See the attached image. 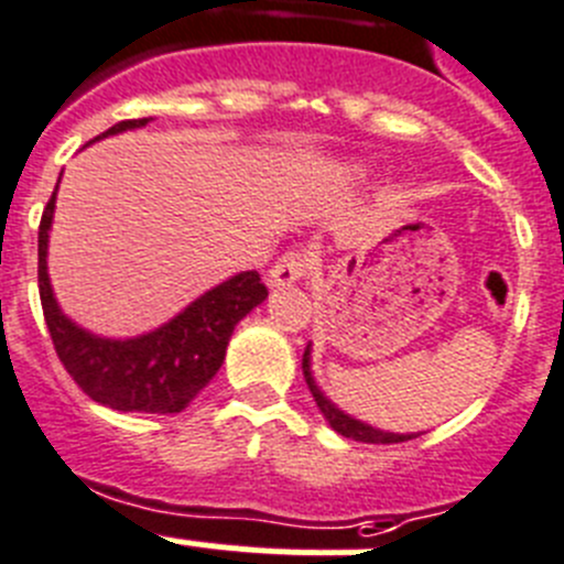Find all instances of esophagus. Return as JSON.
Instances as JSON below:
<instances>
[{"label":"esophagus","mask_w":564,"mask_h":564,"mask_svg":"<svg viewBox=\"0 0 564 564\" xmlns=\"http://www.w3.org/2000/svg\"><path fill=\"white\" fill-rule=\"evenodd\" d=\"M307 257L299 254V251H291V254H285L282 260L276 262V265L268 271V288H291L296 285L299 279L307 276Z\"/></svg>","instance_id":"1"}]
</instances>
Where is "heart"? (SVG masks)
I'll use <instances>...</instances> for the list:
<instances>
[{"label":"heart","mask_w":564,"mask_h":564,"mask_svg":"<svg viewBox=\"0 0 564 564\" xmlns=\"http://www.w3.org/2000/svg\"><path fill=\"white\" fill-rule=\"evenodd\" d=\"M366 173H369V170H366L364 164H349V167L344 170V178H349V181H358V178H364Z\"/></svg>","instance_id":"b5f03b06"}]
</instances>
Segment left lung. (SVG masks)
I'll list each match as a JSON object with an SVG mask.
<instances>
[{
    "label": "left lung",
    "mask_w": 564,
    "mask_h": 564,
    "mask_svg": "<svg viewBox=\"0 0 564 564\" xmlns=\"http://www.w3.org/2000/svg\"><path fill=\"white\" fill-rule=\"evenodd\" d=\"M302 371H304V380H307L310 386V394H313V400H316L318 411L324 413V420H327L329 427H333L335 433H340V436L352 438V442H366V444H397V442H408V438L420 436V433L383 431V427H375L364 420H355L352 413L340 411V408L324 394L322 386L316 383V377H313V344H307V349H304Z\"/></svg>",
    "instance_id": "left-lung-1"
}]
</instances>
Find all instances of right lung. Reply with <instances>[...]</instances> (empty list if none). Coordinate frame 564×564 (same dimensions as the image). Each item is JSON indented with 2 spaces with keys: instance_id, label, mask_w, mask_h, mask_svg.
<instances>
[{
  "instance_id": "right-lung-1",
  "label": "right lung",
  "mask_w": 564,
  "mask_h": 564,
  "mask_svg": "<svg viewBox=\"0 0 564 564\" xmlns=\"http://www.w3.org/2000/svg\"><path fill=\"white\" fill-rule=\"evenodd\" d=\"M148 122L151 117L122 120L97 139L137 131ZM58 184L39 226V293L61 364L91 400L113 411H184L224 366L226 346L237 324L268 299L260 273H235L212 291L200 293L195 302H189L181 313H175L170 322L151 333L133 335V338H106V335L89 333L61 310L53 282H50V268H46Z\"/></svg>"
}]
</instances>
